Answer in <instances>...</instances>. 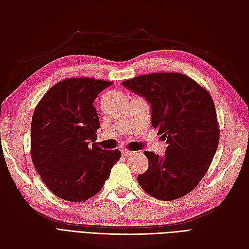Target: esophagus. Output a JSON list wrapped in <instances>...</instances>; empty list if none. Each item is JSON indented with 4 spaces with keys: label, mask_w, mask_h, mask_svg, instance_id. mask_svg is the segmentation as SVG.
<instances>
[{
    "label": "esophagus",
    "mask_w": 249,
    "mask_h": 249,
    "mask_svg": "<svg viewBox=\"0 0 249 249\" xmlns=\"http://www.w3.org/2000/svg\"><path fill=\"white\" fill-rule=\"evenodd\" d=\"M122 154H123V156H132V155L135 154V153L132 152V150L124 148V149H122Z\"/></svg>",
    "instance_id": "esophagus-1"
}]
</instances>
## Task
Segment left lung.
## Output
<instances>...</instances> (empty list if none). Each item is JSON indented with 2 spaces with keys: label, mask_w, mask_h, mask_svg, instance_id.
Listing matches in <instances>:
<instances>
[{
  "label": "left lung",
  "mask_w": 249,
  "mask_h": 249,
  "mask_svg": "<svg viewBox=\"0 0 249 249\" xmlns=\"http://www.w3.org/2000/svg\"><path fill=\"white\" fill-rule=\"evenodd\" d=\"M123 85L144 96L152 125L167 140L164 157L144 152L147 170L140 187L150 196L170 201L190 193L205 177L219 143V124L212 96L196 81L179 72H154Z\"/></svg>",
  "instance_id": "left-lung-1"
}]
</instances>
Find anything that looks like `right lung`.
<instances>
[{"mask_svg":"<svg viewBox=\"0 0 249 249\" xmlns=\"http://www.w3.org/2000/svg\"><path fill=\"white\" fill-rule=\"evenodd\" d=\"M111 84L91 78L62 80L48 90L34 110L32 162L42 182L64 200L92 197L122 157L120 150L103 149L95 143L100 120L93 102Z\"/></svg>","mask_w":249,"mask_h":249,"instance_id":"obj_1","label":"right lung"}]
</instances>
